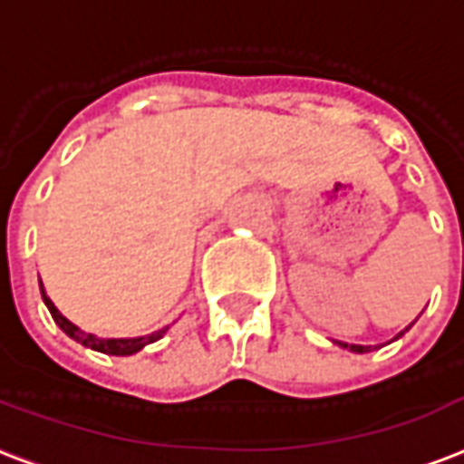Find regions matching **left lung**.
I'll return each mask as SVG.
<instances>
[{
  "label": "left lung",
  "instance_id": "1",
  "mask_svg": "<svg viewBox=\"0 0 464 464\" xmlns=\"http://www.w3.org/2000/svg\"><path fill=\"white\" fill-rule=\"evenodd\" d=\"M409 328H411V326H409ZM409 328H404V331H409ZM404 331H401L399 335H404ZM399 335H397V338H399ZM338 345H343V348H350L353 353H367V350H372V345H348V343H338Z\"/></svg>",
  "mask_w": 464,
  "mask_h": 464
}]
</instances>
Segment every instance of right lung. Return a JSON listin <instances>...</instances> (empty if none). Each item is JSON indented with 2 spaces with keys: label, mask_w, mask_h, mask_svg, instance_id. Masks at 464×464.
<instances>
[{
  "label": "right lung",
  "mask_w": 464,
  "mask_h": 464,
  "mask_svg": "<svg viewBox=\"0 0 464 464\" xmlns=\"http://www.w3.org/2000/svg\"><path fill=\"white\" fill-rule=\"evenodd\" d=\"M41 295H44V302H45V306H48V311H51L53 321H55V324H58V326L63 328L67 335H70V338H75L77 343H82L84 348L99 350V353H106V355H133V353H138V350L143 348V345H148V343L160 341L162 334L168 331V328H162V331H158V334L140 335V338H97V335L80 331L75 324H70V321H67V318L63 316L58 309H55V304H53L48 296H45L44 285H41Z\"/></svg>",
  "instance_id": "obj_1"
}]
</instances>
